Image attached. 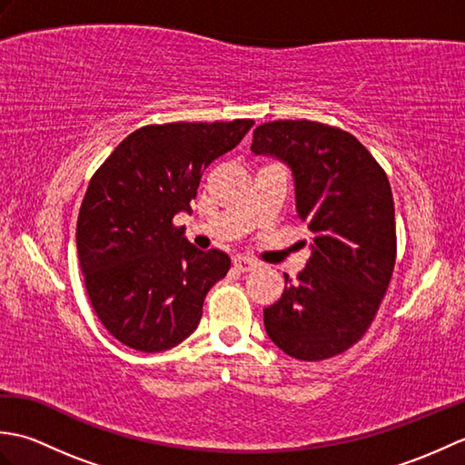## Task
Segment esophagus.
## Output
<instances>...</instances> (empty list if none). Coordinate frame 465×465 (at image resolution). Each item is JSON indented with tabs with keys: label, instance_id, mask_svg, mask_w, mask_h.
<instances>
[{
	"label": "esophagus",
	"instance_id": "obj_1",
	"mask_svg": "<svg viewBox=\"0 0 465 465\" xmlns=\"http://www.w3.org/2000/svg\"><path fill=\"white\" fill-rule=\"evenodd\" d=\"M233 268L238 270L240 273H248V272H253L255 268H258V262H253L250 258H235Z\"/></svg>",
	"mask_w": 465,
	"mask_h": 465
}]
</instances>
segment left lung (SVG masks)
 I'll use <instances>...</instances> for the list:
<instances>
[{
	"label": "left lung",
	"mask_w": 465,
	"mask_h": 465,
	"mask_svg": "<svg viewBox=\"0 0 465 465\" xmlns=\"http://www.w3.org/2000/svg\"><path fill=\"white\" fill-rule=\"evenodd\" d=\"M253 153L292 167L312 255L282 298L263 310L265 331L295 360L320 361L358 343L380 310L396 265V212L375 157L340 127L278 120L253 130Z\"/></svg>",
	"instance_id": "1"
}]
</instances>
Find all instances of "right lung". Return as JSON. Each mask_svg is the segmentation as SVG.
I'll return each mask as SVG.
<instances>
[{
	"instance_id": "right-lung-1",
	"label": "right lung",
	"mask_w": 465,
	"mask_h": 465,
	"mask_svg": "<svg viewBox=\"0 0 465 465\" xmlns=\"http://www.w3.org/2000/svg\"><path fill=\"white\" fill-rule=\"evenodd\" d=\"M253 120L143 125L97 167L77 215V258L104 328L137 351L192 335L207 292L230 270L220 250L187 243L173 215L190 212L203 170Z\"/></svg>"
}]
</instances>
